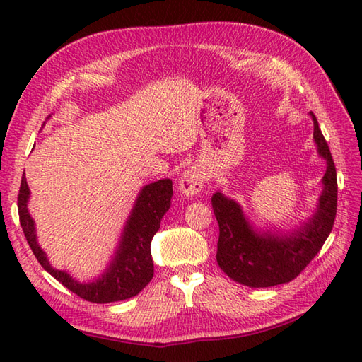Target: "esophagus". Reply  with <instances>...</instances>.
I'll use <instances>...</instances> for the list:
<instances>
[{"label":"esophagus","instance_id":"obj_1","mask_svg":"<svg viewBox=\"0 0 362 362\" xmlns=\"http://www.w3.org/2000/svg\"><path fill=\"white\" fill-rule=\"evenodd\" d=\"M205 183V175L201 168H189L182 174L179 180V193L183 197H193L201 193Z\"/></svg>","mask_w":362,"mask_h":362}]
</instances>
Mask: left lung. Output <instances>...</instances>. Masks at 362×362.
<instances>
[{
	"instance_id": "1",
	"label": "left lung",
	"mask_w": 362,
	"mask_h": 362,
	"mask_svg": "<svg viewBox=\"0 0 362 362\" xmlns=\"http://www.w3.org/2000/svg\"><path fill=\"white\" fill-rule=\"evenodd\" d=\"M310 115L317 153L327 163L320 182L322 193L311 218L291 232H272L253 226L243 206L222 191H216L211 197L219 224L218 264L230 279L244 286L271 288L294 280L317 255L332 233L337 206L336 168L319 122L314 113Z\"/></svg>"
}]
</instances>
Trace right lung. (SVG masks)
Wrapping results in <instances>:
<instances>
[{"instance_id":"1","label":"right lung","mask_w":362,"mask_h":362,"mask_svg":"<svg viewBox=\"0 0 362 362\" xmlns=\"http://www.w3.org/2000/svg\"><path fill=\"white\" fill-rule=\"evenodd\" d=\"M29 197L30 191L26 177L23 175L18 194V214L23 233L45 271L49 272L54 279L74 294L93 303L121 302V300L136 296L152 280L153 263L151 241L160 228L161 218L171 206V179L157 180L140 189L122 228L112 261L101 275L90 281H79L66 271H59L51 266L48 257L37 241L35 222L28 210Z\"/></svg>"}]
</instances>
